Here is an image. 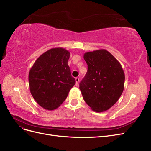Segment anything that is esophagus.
Segmentation results:
<instances>
[{"label": "esophagus", "instance_id": "34e87169", "mask_svg": "<svg viewBox=\"0 0 151 151\" xmlns=\"http://www.w3.org/2000/svg\"><path fill=\"white\" fill-rule=\"evenodd\" d=\"M75 80H76V85L78 84V83H79V81H80V78H78V77H76V78H75Z\"/></svg>", "mask_w": 151, "mask_h": 151}]
</instances>
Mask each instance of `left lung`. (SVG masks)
I'll return each instance as SVG.
<instances>
[{
  "instance_id": "1",
  "label": "left lung",
  "mask_w": 151,
  "mask_h": 151,
  "mask_svg": "<svg viewBox=\"0 0 151 151\" xmlns=\"http://www.w3.org/2000/svg\"><path fill=\"white\" fill-rule=\"evenodd\" d=\"M88 71L80 83L85 101L96 112L111 108L124 88L125 74L120 63L105 50L85 52Z\"/></svg>"
}]
</instances>
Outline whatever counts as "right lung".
<instances>
[{"label":"right lung","mask_w":151,"mask_h":151,"mask_svg":"<svg viewBox=\"0 0 151 151\" xmlns=\"http://www.w3.org/2000/svg\"><path fill=\"white\" fill-rule=\"evenodd\" d=\"M70 56V52L64 48H52L37 58L29 71L31 93L45 109L59 107L75 85L68 65Z\"/></svg>","instance_id":"1"}]
</instances>
